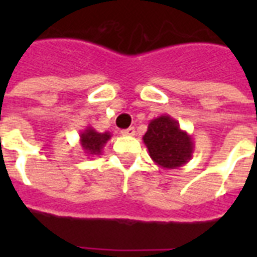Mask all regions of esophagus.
Segmentation results:
<instances>
[{
    "instance_id": "1",
    "label": "esophagus",
    "mask_w": 257,
    "mask_h": 257,
    "mask_svg": "<svg viewBox=\"0 0 257 257\" xmlns=\"http://www.w3.org/2000/svg\"><path fill=\"white\" fill-rule=\"evenodd\" d=\"M121 133H122L124 136H135L136 131H135V128H133V126H131V128H128V129H124V131H122Z\"/></svg>"
}]
</instances>
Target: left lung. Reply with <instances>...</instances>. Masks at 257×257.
<instances>
[{"label":"left lung","instance_id":"8db88e82","mask_svg":"<svg viewBox=\"0 0 257 257\" xmlns=\"http://www.w3.org/2000/svg\"><path fill=\"white\" fill-rule=\"evenodd\" d=\"M143 140L151 159L163 169L183 167L195 152L191 135L180 128L179 121L169 114H161L151 120Z\"/></svg>","mask_w":257,"mask_h":257}]
</instances>
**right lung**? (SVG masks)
Listing matches in <instances>:
<instances>
[{"mask_svg":"<svg viewBox=\"0 0 257 257\" xmlns=\"http://www.w3.org/2000/svg\"><path fill=\"white\" fill-rule=\"evenodd\" d=\"M110 137H112L110 132L100 133L89 125L80 132V144L86 156H100L105 144L110 140Z\"/></svg>","mask_w":257,"mask_h":257,"instance_id":"right-lung-1","label":"right lung"}]
</instances>
